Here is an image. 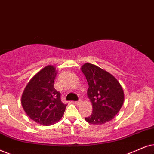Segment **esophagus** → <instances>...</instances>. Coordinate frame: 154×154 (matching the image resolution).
I'll return each instance as SVG.
<instances>
[{"label":"esophagus","instance_id":"34e87169","mask_svg":"<svg viewBox=\"0 0 154 154\" xmlns=\"http://www.w3.org/2000/svg\"><path fill=\"white\" fill-rule=\"evenodd\" d=\"M82 103V102L81 100H79L77 101V102H75V104L77 105V106H79V105H80Z\"/></svg>","mask_w":154,"mask_h":154}]
</instances>
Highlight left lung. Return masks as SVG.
Listing matches in <instances>:
<instances>
[{
    "label": "left lung",
    "mask_w": 154,
    "mask_h": 154,
    "mask_svg": "<svg viewBox=\"0 0 154 154\" xmlns=\"http://www.w3.org/2000/svg\"><path fill=\"white\" fill-rule=\"evenodd\" d=\"M81 70L88 82L87 96L93 109L92 114L85 120L97 125L109 122L119 112L124 101L120 83L109 72L93 64H84Z\"/></svg>",
    "instance_id": "8db88e82"
}]
</instances>
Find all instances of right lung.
<instances>
[{
	"mask_svg": "<svg viewBox=\"0 0 154 154\" xmlns=\"http://www.w3.org/2000/svg\"><path fill=\"white\" fill-rule=\"evenodd\" d=\"M57 71L48 65L29 81L21 97V104L26 114L40 125L49 126L63 117L67 104L60 100V93L54 87Z\"/></svg>",
	"mask_w": 154,
	"mask_h": 154,
	"instance_id": "obj_1",
	"label": "right lung"
}]
</instances>
